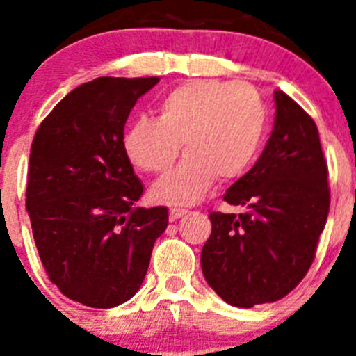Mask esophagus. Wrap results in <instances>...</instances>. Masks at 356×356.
<instances>
[{
  "label": "esophagus",
  "instance_id": "1",
  "mask_svg": "<svg viewBox=\"0 0 356 356\" xmlns=\"http://www.w3.org/2000/svg\"><path fill=\"white\" fill-rule=\"evenodd\" d=\"M185 213H187V210L184 209H171L169 210V219H171V221H178V219L184 217Z\"/></svg>",
  "mask_w": 356,
  "mask_h": 356
}]
</instances>
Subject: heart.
Returning <instances> with one entry per match:
<instances>
[{
  "label": "heart",
  "instance_id": "1",
  "mask_svg": "<svg viewBox=\"0 0 356 356\" xmlns=\"http://www.w3.org/2000/svg\"><path fill=\"white\" fill-rule=\"evenodd\" d=\"M266 128V103L253 85L194 80L160 99L159 119H135L122 146L135 168L163 175L184 143L187 156L153 187V196L171 205H191L209 193L217 176L229 181L250 171Z\"/></svg>",
  "mask_w": 356,
  "mask_h": 356
}]
</instances>
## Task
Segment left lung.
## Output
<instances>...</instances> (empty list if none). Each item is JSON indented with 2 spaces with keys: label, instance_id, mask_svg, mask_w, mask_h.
<instances>
[{
  "label": "left lung",
  "instance_id": "obj_1",
  "mask_svg": "<svg viewBox=\"0 0 356 356\" xmlns=\"http://www.w3.org/2000/svg\"><path fill=\"white\" fill-rule=\"evenodd\" d=\"M262 155L222 200L244 212H210L201 251L207 284L241 308L282 300L316 259L330 210L328 163L316 122L282 90Z\"/></svg>",
  "mask_w": 356,
  "mask_h": 356
}]
</instances>
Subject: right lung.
<instances>
[{
    "mask_svg": "<svg viewBox=\"0 0 356 356\" xmlns=\"http://www.w3.org/2000/svg\"><path fill=\"white\" fill-rule=\"evenodd\" d=\"M159 78L102 76L67 94L30 151L26 212L44 271L69 300L112 308L139 291L165 207L143 209L124 124Z\"/></svg>",
    "mask_w": 356,
    "mask_h": 356,
    "instance_id": "obj_1",
    "label": "right lung"
}]
</instances>
